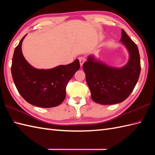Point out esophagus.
<instances>
[{
    "label": "esophagus",
    "instance_id": "34e87169",
    "mask_svg": "<svg viewBox=\"0 0 155 155\" xmlns=\"http://www.w3.org/2000/svg\"><path fill=\"white\" fill-rule=\"evenodd\" d=\"M78 59H79V62H80L81 67H83L84 62L85 61H86V59H85L84 57H80Z\"/></svg>",
    "mask_w": 155,
    "mask_h": 155
}]
</instances>
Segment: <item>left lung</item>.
<instances>
[{"label":"left lung","mask_w":155,"mask_h":155,"mask_svg":"<svg viewBox=\"0 0 155 155\" xmlns=\"http://www.w3.org/2000/svg\"><path fill=\"white\" fill-rule=\"evenodd\" d=\"M120 42L129 52L128 63L122 68H114L95 60L89 56L83 64L86 81L95 103L113 104L127 99L139 80L140 60L137 45L123 29Z\"/></svg>","instance_id":"1"}]
</instances>
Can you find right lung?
I'll return each mask as SVG.
<instances>
[{"instance_id": "right-lung-1", "label": "right lung", "mask_w": 155, "mask_h": 155, "mask_svg": "<svg viewBox=\"0 0 155 155\" xmlns=\"http://www.w3.org/2000/svg\"><path fill=\"white\" fill-rule=\"evenodd\" d=\"M15 49L11 73L15 86L23 98L35 106L51 108L61 104L66 97V87L80 68L78 59L67 65L51 69H37L23 57L22 42Z\"/></svg>"}]
</instances>
